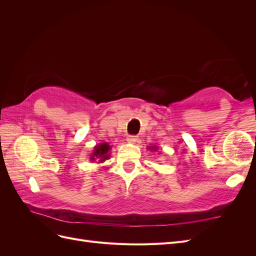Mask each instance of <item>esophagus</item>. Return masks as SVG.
<instances>
[{
	"label": "esophagus",
	"instance_id": "1",
	"mask_svg": "<svg viewBox=\"0 0 256 256\" xmlns=\"http://www.w3.org/2000/svg\"><path fill=\"white\" fill-rule=\"evenodd\" d=\"M136 141H138L136 136H127V142H129V143H136Z\"/></svg>",
	"mask_w": 256,
	"mask_h": 256
}]
</instances>
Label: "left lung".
Returning <instances> with one entry per match:
<instances>
[{
	"instance_id": "8db88e82",
	"label": "left lung",
	"mask_w": 256,
	"mask_h": 256,
	"mask_svg": "<svg viewBox=\"0 0 256 256\" xmlns=\"http://www.w3.org/2000/svg\"><path fill=\"white\" fill-rule=\"evenodd\" d=\"M147 150H150L152 152H157L158 150V146H147Z\"/></svg>"
}]
</instances>
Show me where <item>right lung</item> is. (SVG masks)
I'll list each match as a JSON object with an SVG mask.
<instances>
[{"instance_id": "obj_1", "label": "right lung", "mask_w": 256, "mask_h": 256, "mask_svg": "<svg viewBox=\"0 0 256 256\" xmlns=\"http://www.w3.org/2000/svg\"><path fill=\"white\" fill-rule=\"evenodd\" d=\"M111 150L112 146L108 142H102L95 145L92 152L90 154V161L96 162V164H102V162L110 158Z\"/></svg>"}]
</instances>
